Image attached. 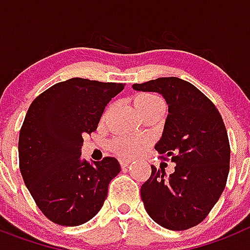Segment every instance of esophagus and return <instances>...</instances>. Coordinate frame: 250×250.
Masks as SVG:
<instances>
[{
	"label": "esophagus",
	"instance_id": "1",
	"mask_svg": "<svg viewBox=\"0 0 250 250\" xmlns=\"http://www.w3.org/2000/svg\"><path fill=\"white\" fill-rule=\"evenodd\" d=\"M129 164H131V161H128V160H122V161H121V166H122L123 168L129 166Z\"/></svg>",
	"mask_w": 250,
	"mask_h": 250
}]
</instances>
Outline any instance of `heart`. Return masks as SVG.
I'll use <instances>...</instances> for the list:
<instances>
[{
	"instance_id": "obj_1",
	"label": "heart",
	"mask_w": 250,
	"mask_h": 250,
	"mask_svg": "<svg viewBox=\"0 0 250 250\" xmlns=\"http://www.w3.org/2000/svg\"><path fill=\"white\" fill-rule=\"evenodd\" d=\"M134 105L140 113H145L147 110L155 109V108L165 107L164 101L160 97L155 94H149V93L138 94L134 98ZM143 146H145V142L141 140H136V138H121V140L117 141L119 153L125 156V157H132V156L137 155Z\"/></svg>"
}]
</instances>
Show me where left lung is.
<instances>
[{"instance_id": "obj_1", "label": "left lung", "mask_w": 250, "mask_h": 250, "mask_svg": "<svg viewBox=\"0 0 250 250\" xmlns=\"http://www.w3.org/2000/svg\"><path fill=\"white\" fill-rule=\"evenodd\" d=\"M132 88L160 93L166 101L168 114L155 148L176 164L168 176L152 165L151 176L141 188L145 209L166 229H190L208 216L227 185L230 146L223 118L204 93L176 77Z\"/></svg>"}]
</instances>
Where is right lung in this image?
Segmentation results:
<instances>
[{"instance_id":"add662e5","label":"right lung","mask_w":250,"mask_h":250,"mask_svg":"<svg viewBox=\"0 0 250 250\" xmlns=\"http://www.w3.org/2000/svg\"><path fill=\"white\" fill-rule=\"evenodd\" d=\"M122 83L71 78L35 98L19 137L20 171L26 188L49 220L77 227L94 218L121 171L114 157L82 158L83 136L98 127Z\"/></svg>"}]
</instances>
